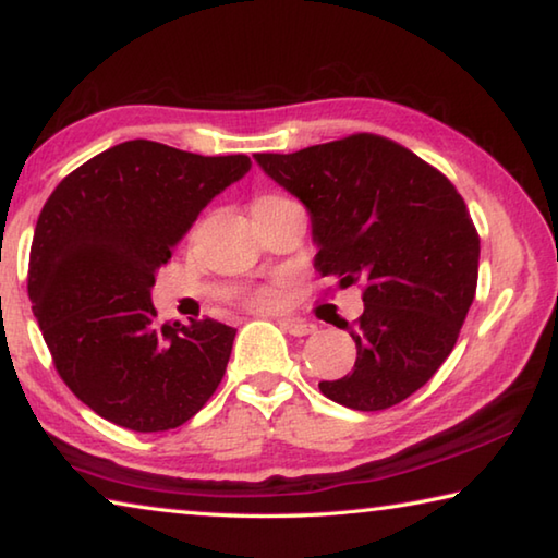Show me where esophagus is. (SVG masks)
Returning <instances> with one entry per match:
<instances>
[{"mask_svg": "<svg viewBox=\"0 0 558 558\" xmlns=\"http://www.w3.org/2000/svg\"><path fill=\"white\" fill-rule=\"evenodd\" d=\"M278 325L286 329L288 335H292V337H307V335H313L315 329H317L313 323H305V319H298V317H282Z\"/></svg>", "mask_w": 558, "mask_h": 558, "instance_id": "obj_1", "label": "esophagus"}]
</instances>
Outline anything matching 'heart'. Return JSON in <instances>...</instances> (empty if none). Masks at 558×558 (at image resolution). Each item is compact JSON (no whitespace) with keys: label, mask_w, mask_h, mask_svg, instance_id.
<instances>
[{"label":"heart","mask_w":558,"mask_h":558,"mask_svg":"<svg viewBox=\"0 0 558 558\" xmlns=\"http://www.w3.org/2000/svg\"><path fill=\"white\" fill-rule=\"evenodd\" d=\"M266 199H282V196H266ZM280 295H282V290L278 286H266V288H258L256 292H253L248 302L258 310H268L272 305H278Z\"/></svg>","instance_id":"b5f03b06"}]
</instances>
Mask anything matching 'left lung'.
<instances>
[{
  "instance_id": "1",
  "label": "left lung",
  "mask_w": 558,
  "mask_h": 558,
  "mask_svg": "<svg viewBox=\"0 0 558 558\" xmlns=\"http://www.w3.org/2000/svg\"><path fill=\"white\" fill-rule=\"evenodd\" d=\"M256 162L310 211L315 268L364 288V313L347 327L354 369L319 391L354 411L409 399L446 362L475 300L480 235L458 189L372 132Z\"/></svg>"
}]
</instances>
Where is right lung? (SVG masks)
Listing matches in <instances>:
<instances>
[{"instance_id":"right-lung-1","label":"right lung","mask_w":558,"mask_h":558,"mask_svg":"<svg viewBox=\"0 0 558 558\" xmlns=\"http://www.w3.org/2000/svg\"><path fill=\"white\" fill-rule=\"evenodd\" d=\"M248 169L245 155L130 140L73 169L44 204L32 310L65 386L116 426H182L221 384L235 329L159 323L149 290L204 206Z\"/></svg>"}]
</instances>
